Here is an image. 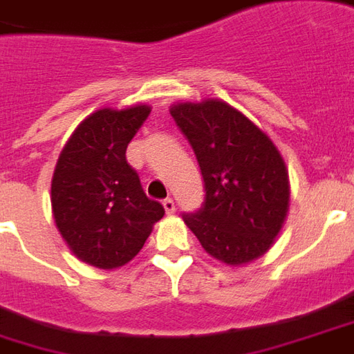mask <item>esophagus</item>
<instances>
[{
	"instance_id": "34e87169",
	"label": "esophagus",
	"mask_w": 354,
	"mask_h": 354,
	"mask_svg": "<svg viewBox=\"0 0 354 354\" xmlns=\"http://www.w3.org/2000/svg\"><path fill=\"white\" fill-rule=\"evenodd\" d=\"M162 204H163V209H165V214H173V212H175V202H173L171 198H165Z\"/></svg>"
}]
</instances>
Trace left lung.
I'll list each match as a JSON object with an SVG mask.
<instances>
[{
    "instance_id": "8db88e82",
    "label": "left lung",
    "mask_w": 354,
    "mask_h": 354,
    "mask_svg": "<svg viewBox=\"0 0 354 354\" xmlns=\"http://www.w3.org/2000/svg\"><path fill=\"white\" fill-rule=\"evenodd\" d=\"M191 142L206 198L185 223L212 258L247 266L272 248L289 212V173L258 125L227 102L208 98L169 107Z\"/></svg>"
}]
</instances>
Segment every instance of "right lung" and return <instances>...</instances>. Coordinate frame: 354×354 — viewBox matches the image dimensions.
Here are the masks:
<instances>
[{
	"label": "right lung",
	"mask_w": 354,
	"mask_h": 354,
	"mask_svg": "<svg viewBox=\"0 0 354 354\" xmlns=\"http://www.w3.org/2000/svg\"><path fill=\"white\" fill-rule=\"evenodd\" d=\"M146 104L90 113L63 146L51 177V214L71 252L84 264L115 270L131 262L163 206L142 191L125 152L150 115Z\"/></svg>",
	"instance_id": "right-lung-1"
}]
</instances>
